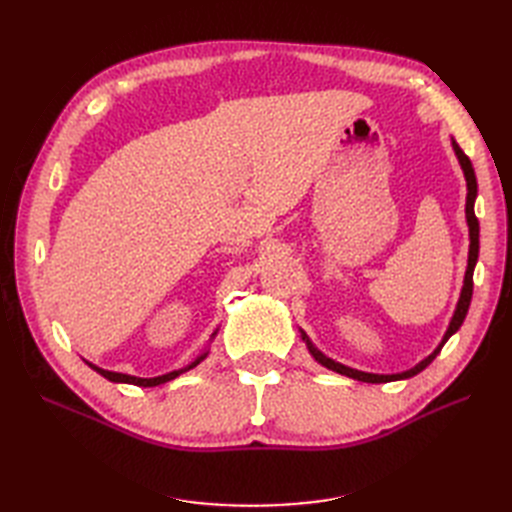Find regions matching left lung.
<instances>
[{
  "label": "left lung",
  "instance_id": "1",
  "mask_svg": "<svg viewBox=\"0 0 512 512\" xmlns=\"http://www.w3.org/2000/svg\"><path fill=\"white\" fill-rule=\"evenodd\" d=\"M451 145H453V151H455V156H457V160H459V166H461V170H463V177H466V188H468V194H466V222H468V232H470V250H468V267H466V275H463L461 294H459V299H457V307H455L451 322H448V329H446V333H444V337H442V342L436 346V350H433L429 356H425V359H423L421 363H416V365H414L412 369H408V371H401V374H369V371L352 369V367H348V365H344V363H337V361L329 359L327 354L320 352V350L314 346V342H312V339H309V335H307L303 329H299V331H301V339L305 342L309 354H312L314 359H316L322 367H327V369H331V371H337V374L354 378V380H359V382H371V384L406 380V378H412V376H416V374H421V371L440 354L442 346L448 342V337L455 335V333L459 331L461 324H463V320H466L468 307H470V301H472V288H474V282H472L474 267H476V262H478V232H480V228H478V220H476V215H474V203H476V194H478V183H476V175H474V168H472L470 158L466 156V153L461 151V147L457 145L455 138H451Z\"/></svg>",
  "mask_w": 512,
  "mask_h": 512
}]
</instances>
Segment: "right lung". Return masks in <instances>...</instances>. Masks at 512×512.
<instances>
[{"mask_svg":"<svg viewBox=\"0 0 512 512\" xmlns=\"http://www.w3.org/2000/svg\"><path fill=\"white\" fill-rule=\"evenodd\" d=\"M218 335V329L213 331V335H211V339ZM209 339V342H211ZM207 354H209V348H205L203 352H200L196 359L192 361V363H188V365H183L181 369H173V371H168V374H162V376H156V378H138V376H130V374H119V371H108V369H102V367H98V365H94V363H89V361H85L91 369L94 371H98L100 376H104L106 380H111V382H117V384H134V386H158V384H164V382H170V380H175L177 376H181V374H185V371H190V369H194L198 363H203L205 359H207Z\"/></svg>","mask_w":512,"mask_h":512,"instance_id":"right-lung-1","label":"right lung"}]
</instances>
